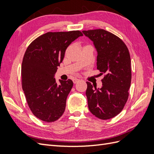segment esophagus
Returning a JSON list of instances; mask_svg holds the SVG:
<instances>
[{
  "instance_id": "esophagus-1",
  "label": "esophagus",
  "mask_w": 154,
  "mask_h": 154,
  "mask_svg": "<svg viewBox=\"0 0 154 154\" xmlns=\"http://www.w3.org/2000/svg\"><path fill=\"white\" fill-rule=\"evenodd\" d=\"M80 80H79V79H78V78H74L73 80V83H77L78 82H80Z\"/></svg>"
}]
</instances>
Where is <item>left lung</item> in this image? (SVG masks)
<instances>
[{"instance_id": "8db88e82", "label": "left lung", "mask_w": 154, "mask_h": 154, "mask_svg": "<svg viewBox=\"0 0 154 154\" xmlns=\"http://www.w3.org/2000/svg\"><path fill=\"white\" fill-rule=\"evenodd\" d=\"M97 50V69L105 74L102 87L87 82L86 96L91 112L101 119H109L123 109L131 84V60L127 45L118 36L104 29L83 31Z\"/></svg>"}]
</instances>
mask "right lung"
<instances>
[{"instance_id":"1","label":"right lung","mask_w":154,"mask_h":154,"mask_svg":"<svg viewBox=\"0 0 154 154\" xmlns=\"http://www.w3.org/2000/svg\"><path fill=\"white\" fill-rule=\"evenodd\" d=\"M80 31L48 32L27 47L21 69L22 86L31 111L37 118L51 123L63 114L66 100L73 86L71 80L54 78L68 46L79 36Z\"/></svg>"}]
</instances>
